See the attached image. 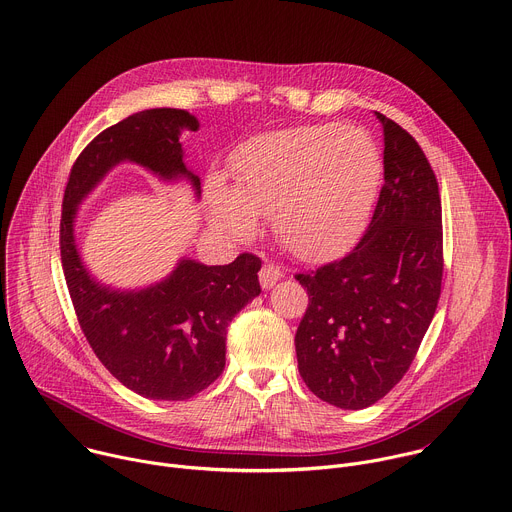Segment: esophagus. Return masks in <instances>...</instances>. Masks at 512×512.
Segmentation results:
<instances>
[{
	"label": "esophagus",
	"instance_id": "esophagus-1",
	"mask_svg": "<svg viewBox=\"0 0 512 512\" xmlns=\"http://www.w3.org/2000/svg\"><path fill=\"white\" fill-rule=\"evenodd\" d=\"M281 269L275 265V263H265L263 267H261V271H259V281H261V287L263 289H269V287H273L279 279H281Z\"/></svg>",
	"mask_w": 512,
	"mask_h": 512
}]
</instances>
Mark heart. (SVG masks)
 <instances>
[{
	"label": "heart",
	"mask_w": 512,
	"mask_h": 512,
	"mask_svg": "<svg viewBox=\"0 0 512 512\" xmlns=\"http://www.w3.org/2000/svg\"><path fill=\"white\" fill-rule=\"evenodd\" d=\"M382 152L358 126L307 124L259 134L233 158L237 191L217 185L223 229L249 237L273 217L283 247L303 261L348 249L366 227L382 183Z\"/></svg>",
	"instance_id": "heart-1"
}]
</instances>
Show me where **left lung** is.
<instances>
[{
    "label": "left lung",
    "mask_w": 512,
    "mask_h": 512,
    "mask_svg": "<svg viewBox=\"0 0 512 512\" xmlns=\"http://www.w3.org/2000/svg\"><path fill=\"white\" fill-rule=\"evenodd\" d=\"M384 128V187L360 243L297 273L309 303L295 333L297 368L323 402L362 410L412 366L442 289V203L434 170L400 124Z\"/></svg>",
    "instance_id": "8db88e82"
}]
</instances>
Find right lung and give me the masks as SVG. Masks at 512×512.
<instances>
[{"mask_svg": "<svg viewBox=\"0 0 512 512\" xmlns=\"http://www.w3.org/2000/svg\"><path fill=\"white\" fill-rule=\"evenodd\" d=\"M199 122L185 110L152 108L102 130L72 164L60 219V253L78 323L104 368L128 390L150 400H189L225 368L231 319L261 293V259L241 253L229 265L183 259L168 279L142 291L98 285L74 243L78 203L120 160L146 166L162 179L199 177L187 170L179 134Z\"/></svg>", "mask_w": 512, "mask_h": 512, "instance_id": "1", "label": "right lung"}]
</instances>
